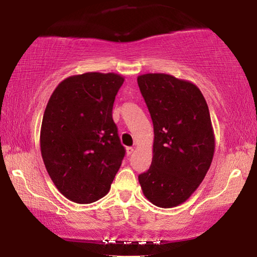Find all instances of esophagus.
<instances>
[{
	"label": "esophagus",
	"mask_w": 257,
	"mask_h": 257,
	"mask_svg": "<svg viewBox=\"0 0 257 257\" xmlns=\"http://www.w3.org/2000/svg\"><path fill=\"white\" fill-rule=\"evenodd\" d=\"M133 147H126V154H127V156H131V154L133 153Z\"/></svg>",
	"instance_id": "obj_1"
}]
</instances>
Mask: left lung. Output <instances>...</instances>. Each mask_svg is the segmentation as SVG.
<instances>
[{"label":"left lung","instance_id":"8db88e82","mask_svg":"<svg viewBox=\"0 0 257 257\" xmlns=\"http://www.w3.org/2000/svg\"><path fill=\"white\" fill-rule=\"evenodd\" d=\"M137 80L154 130L152 164L139 174V184L153 205L171 208L195 192L212 164L215 139L208 105L187 80L166 73Z\"/></svg>","mask_w":257,"mask_h":257}]
</instances>
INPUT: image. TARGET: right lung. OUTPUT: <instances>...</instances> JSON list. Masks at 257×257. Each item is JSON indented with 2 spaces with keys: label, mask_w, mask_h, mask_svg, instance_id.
Returning <instances> with one entry per match:
<instances>
[{
  "label": "right lung",
  "mask_w": 257,
  "mask_h": 257,
  "mask_svg": "<svg viewBox=\"0 0 257 257\" xmlns=\"http://www.w3.org/2000/svg\"><path fill=\"white\" fill-rule=\"evenodd\" d=\"M124 77L86 72L58 84L45 107L41 153L51 180L65 198L91 203L103 198L125 157L112 118Z\"/></svg>",
  "instance_id": "obj_1"
}]
</instances>
